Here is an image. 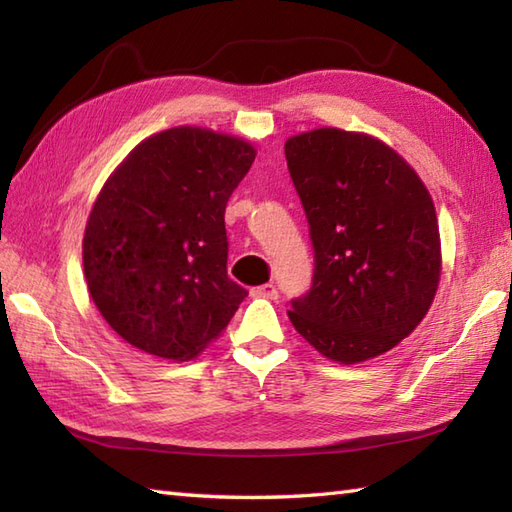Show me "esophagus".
Masks as SVG:
<instances>
[{
	"mask_svg": "<svg viewBox=\"0 0 512 512\" xmlns=\"http://www.w3.org/2000/svg\"><path fill=\"white\" fill-rule=\"evenodd\" d=\"M250 295H253V297H264V299H277L279 297V290H277L275 284H262V286L250 288Z\"/></svg>",
	"mask_w": 512,
	"mask_h": 512,
	"instance_id": "1",
	"label": "esophagus"
}]
</instances>
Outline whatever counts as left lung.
<instances>
[{"instance_id": "8db88e82", "label": "left lung", "mask_w": 512, "mask_h": 512, "mask_svg": "<svg viewBox=\"0 0 512 512\" xmlns=\"http://www.w3.org/2000/svg\"><path fill=\"white\" fill-rule=\"evenodd\" d=\"M308 217L312 286L288 317L314 350L361 363L409 336L440 281L436 206L418 173L380 140L323 127L286 140Z\"/></svg>"}]
</instances>
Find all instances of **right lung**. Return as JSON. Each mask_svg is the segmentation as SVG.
Segmentation results:
<instances>
[{"instance_id": "obj_1", "label": "right lung", "mask_w": 512, "mask_h": 512, "mask_svg": "<svg viewBox=\"0 0 512 512\" xmlns=\"http://www.w3.org/2000/svg\"><path fill=\"white\" fill-rule=\"evenodd\" d=\"M255 149L202 127L149 136L96 198L83 237L88 290L129 345L187 361L222 334L248 290L228 277L224 211Z\"/></svg>"}]
</instances>
